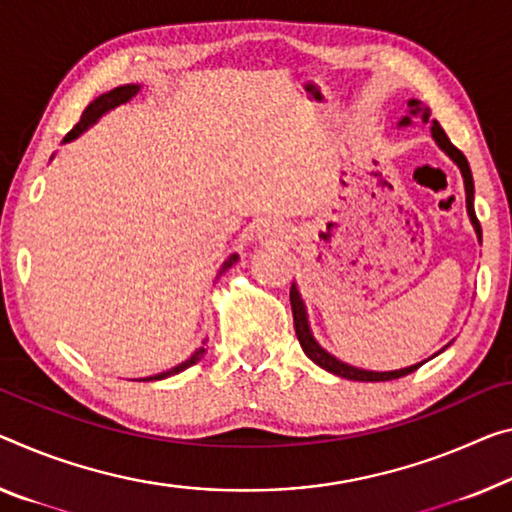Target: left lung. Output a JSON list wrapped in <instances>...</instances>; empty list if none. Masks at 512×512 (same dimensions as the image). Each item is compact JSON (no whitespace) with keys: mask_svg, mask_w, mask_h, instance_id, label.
Returning a JSON list of instances; mask_svg holds the SVG:
<instances>
[{"mask_svg":"<svg viewBox=\"0 0 512 512\" xmlns=\"http://www.w3.org/2000/svg\"><path fill=\"white\" fill-rule=\"evenodd\" d=\"M407 107H410V112L407 116H403L398 123V128H407V125H412V119H421L423 123H428V116H430V109L423 107L419 100H407ZM430 135L435 139V144L442 148V151L451 157V160L458 164L462 180H465V196H467V215H469V222L474 226V231L478 235V242H481V224H478L476 219V212H474V178H471V169H469V162L467 157L462 155L458 148L451 144V139L446 137V132L439 128L437 121H432V128H430ZM290 306H293V320H295V334H297V341H300L304 355L309 357L313 364H318L320 368H325V371L334 373L338 377H345V380H357V382H387V380H398V377H405L414 373L416 368L426 364V361H421V364H412V366H405V368H398V371H366V368H357V366H350L345 364V361L336 359L334 355H329V352L322 348V345L316 341V336L311 332V325H309V313H306V306L304 300L300 295V290H297V283L290 286ZM453 343V341H451ZM448 343V345H451ZM448 345H444L442 350L444 352ZM437 352V355H439ZM435 357V355H432ZM430 357V359H432Z\"/></svg>","mask_w":512,"mask_h":512,"instance_id":"8db88e82","label":"left lung"}]
</instances>
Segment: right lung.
I'll use <instances>...</instances> for the list:
<instances>
[{
  "label": "right lung",
  "instance_id": "add662e5",
  "mask_svg": "<svg viewBox=\"0 0 512 512\" xmlns=\"http://www.w3.org/2000/svg\"><path fill=\"white\" fill-rule=\"evenodd\" d=\"M141 91V86L139 84H123V86H116V89H112V91H107V93H102V96H98L96 100L91 102L89 107L84 109V114H82V119H80V123L75 125L73 130L68 132V135L64 137V144H68V141H75L77 137L82 135V132H86L91 128V125H96L102 116H105L107 112H112V109H116L119 105H125V102H130L132 98L137 96V93ZM238 254H231L229 258H226V261L222 263V267H219V274L217 277H222V274L229 270L231 265H235L238 263ZM203 345H206V341H203ZM196 348L190 357H187L183 364H178V366H174V368H169V371H162V373H157V375H151V377H141L139 382H153V380H164V377H171V375H178V373H183L185 368H190V366H194L196 361H201L203 359V355H206V348Z\"/></svg>",
  "mask_w": 512,
  "mask_h": 512
}]
</instances>
